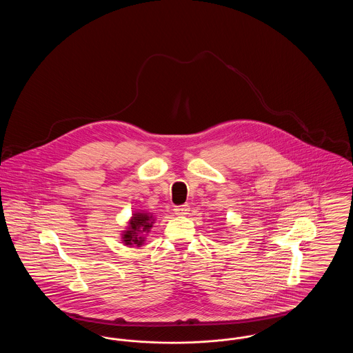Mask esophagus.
I'll list each match as a JSON object with an SVG mask.
<instances>
[{"label": "esophagus", "instance_id": "34e87169", "mask_svg": "<svg viewBox=\"0 0 353 353\" xmlns=\"http://www.w3.org/2000/svg\"><path fill=\"white\" fill-rule=\"evenodd\" d=\"M189 210H190V208H189L188 203H184V205H180V206H176V208H174V213H176L177 216H180V217L186 216V214L189 213Z\"/></svg>", "mask_w": 353, "mask_h": 353}]
</instances>
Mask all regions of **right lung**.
Listing matches in <instances>:
<instances>
[{"instance_id": "add662e5", "label": "right lung", "mask_w": 353, "mask_h": 353, "mask_svg": "<svg viewBox=\"0 0 353 353\" xmlns=\"http://www.w3.org/2000/svg\"><path fill=\"white\" fill-rule=\"evenodd\" d=\"M153 223H154V217L151 213L134 212L128 222L127 230H124L121 234L123 243L125 246L140 248L144 243V241H145L144 236L151 230Z\"/></svg>"}]
</instances>
